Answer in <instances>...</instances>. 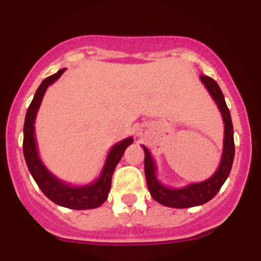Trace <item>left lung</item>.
<instances>
[{
	"mask_svg": "<svg viewBox=\"0 0 261 261\" xmlns=\"http://www.w3.org/2000/svg\"><path fill=\"white\" fill-rule=\"evenodd\" d=\"M200 80L205 85L211 97L216 101L218 109L222 114L224 122V137H223V153L221 158V163L211 178L201 182L189 184L181 189H170L161 184L155 176V166L153 158L147 149L142 146L145 151V174L147 188L157 202L168 207L187 208L194 206L203 205L212 199L220 191L221 187L226 179L228 178L230 169H232L233 160H234V140H233V125L230 119V113L227 108L223 93L218 87L217 82L208 76H200Z\"/></svg>",
	"mask_w": 261,
	"mask_h": 261,
	"instance_id": "1",
	"label": "left lung"
}]
</instances>
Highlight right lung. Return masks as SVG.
Instances as JSON below:
<instances>
[{
  "mask_svg": "<svg viewBox=\"0 0 261 261\" xmlns=\"http://www.w3.org/2000/svg\"><path fill=\"white\" fill-rule=\"evenodd\" d=\"M65 71L66 68H61L53 76L46 77L41 82V85L39 86L37 92H35L34 98H33L31 106H29L25 114L24 127H23V133H24L23 153H24L29 172H31L35 182H37L38 187L40 188V190L43 191L44 195L47 199L51 200L56 205L64 206V207L67 208H95L99 207L101 203L107 200L110 187H112V176L116 164L121 160L127 146H130L134 142V139L133 137H127V139L122 140L113 146L112 149L109 151V154H108L106 164H104L99 178L93 181L92 184L83 185V187H72V185L66 184V182L56 178L55 175H53L39 158L34 134V122L47 87L55 82L59 77H61V74Z\"/></svg>",
  "mask_w": 261,
  "mask_h": 261,
  "instance_id": "right-lung-1",
  "label": "right lung"
}]
</instances>
